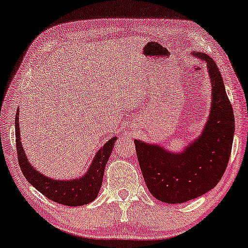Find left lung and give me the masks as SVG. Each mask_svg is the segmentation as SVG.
<instances>
[{
    "mask_svg": "<svg viewBox=\"0 0 248 248\" xmlns=\"http://www.w3.org/2000/svg\"><path fill=\"white\" fill-rule=\"evenodd\" d=\"M207 64L212 107L202 135L182 153L135 140L137 158L150 194L158 201L180 204L213 189L226 170L232 153L235 118L223 77L209 55L194 52Z\"/></svg>",
    "mask_w": 248,
    "mask_h": 248,
    "instance_id": "1",
    "label": "left lung"
}]
</instances>
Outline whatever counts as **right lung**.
Wrapping results in <instances>:
<instances>
[{
	"mask_svg": "<svg viewBox=\"0 0 248 248\" xmlns=\"http://www.w3.org/2000/svg\"><path fill=\"white\" fill-rule=\"evenodd\" d=\"M117 137L107 141L98 150L93 161L88 171L82 177L71 180H55L42 175L35 170L30 164L21 143L20 127H18V109L16 116V142L18 165L25 178L35 189L43 194L51 201L65 206H82L93 202L99 194L102 185L103 173L107 162L112 153Z\"/></svg>",
	"mask_w": 248,
	"mask_h": 248,
	"instance_id": "add662e5",
	"label": "right lung"
}]
</instances>
